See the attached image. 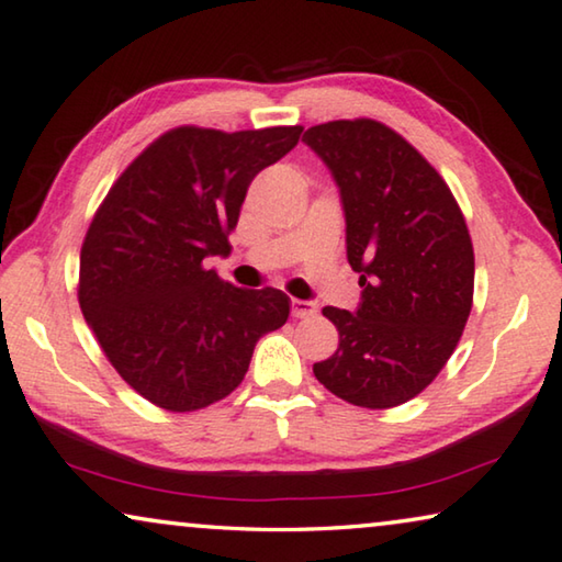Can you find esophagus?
Wrapping results in <instances>:
<instances>
[{
    "mask_svg": "<svg viewBox=\"0 0 562 562\" xmlns=\"http://www.w3.org/2000/svg\"><path fill=\"white\" fill-rule=\"evenodd\" d=\"M316 311H318V306L314 304V301H301V299L291 301L293 318H308V316H314Z\"/></svg>",
    "mask_w": 562,
    "mask_h": 562,
    "instance_id": "obj_1",
    "label": "esophagus"
}]
</instances>
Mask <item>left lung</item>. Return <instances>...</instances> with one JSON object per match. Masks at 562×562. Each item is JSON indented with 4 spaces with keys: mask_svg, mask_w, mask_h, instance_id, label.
Returning <instances> with one entry per match:
<instances>
[{
    "mask_svg": "<svg viewBox=\"0 0 562 562\" xmlns=\"http://www.w3.org/2000/svg\"><path fill=\"white\" fill-rule=\"evenodd\" d=\"M339 186L347 258L361 304L326 306L339 349L314 374L367 409L409 402L435 382L468 324L474 254L450 186L376 120H334L304 133Z\"/></svg>",
    "mask_w": 562,
    "mask_h": 562,
    "instance_id": "obj_1",
    "label": "left lung"
}]
</instances>
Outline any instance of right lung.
Segmentation results:
<instances>
[{
  "instance_id": "right-lung-1",
  "label": "right lung",
  "mask_w": 562,
  "mask_h": 562,
  "mask_svg": "<svg viewBox=\"0 0 562 562\" xmlns=\"http://www.w3.org/2000/svg\"><path fill=\"white\" fill-rule=\"evenodd\" d=\"M301 131L176 127L137 155L94 213L77 299L110 364L155 407L195 412L228 396L256 341L286 324V293L238 289L203 261L231 254L248 186Z\"/></svg>"
}]
</instances>
